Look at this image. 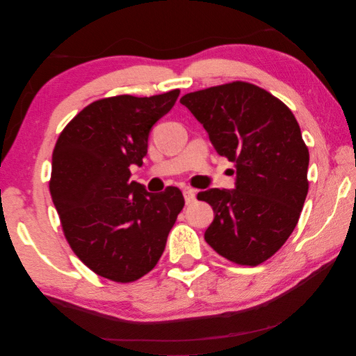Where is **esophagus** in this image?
I'll use <instances>...</instances> for the list:
<instances>
[{
    "mask_svg": "<svg viewBox=\"0 0 356 356\" xmlns=\"http://www.w3.org/2000/svg\"><path fill=\"white\" fill-rule=\"evenodd\" d=\"M183 194H184V200H186V204H192L195 202V194L197 192L194 191V189H191V188H186L184 191H183Z\"/></svg>",
    "mask_w": 356,
    "mask_h": 356,
    "instance_id": "esophagus-1",
    "label": "esophagus"
}]
</instances>
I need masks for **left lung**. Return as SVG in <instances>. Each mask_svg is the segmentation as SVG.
<instances>
[{
  "label": "left lung",
  "instance_id": "left-lung-1",
  "mask_svg": "<svg viewBox=\"0 0 356 356\" xmlns=\"http://www.w3.org/2000/svg\"><path fill=\"white\" fill-rule=\"evenodd\" d=\"M179 103L236 167L234 189L198 192L214 211L204 241L236 264L264 263L294 232L308 194L309 153L294 114L242 81L186 93Z\"/></svg>",
  "mask_w": 356,
  "mask_h": 356
}]
</instances>
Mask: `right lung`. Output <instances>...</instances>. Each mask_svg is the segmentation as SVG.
<instances>
[{"label": "right lung", "instance_id": "right-lung-1", "mask_svg": "<svg viewBox=\"0 0 356 356\" xmlns=\"http://www.w3.org/2000/svg\"><path fill=\"white\" fill-rule=\"evenodd\" d=\"M175 89L153 97L93 102L62 131L49 192L72 250L99 277L136 282L158 264L184 207L178 188L161 194L131 181L142 165L153 124L173 108Z\"/></svg>", "mask_w": 356, "mask_h": 356}]
</instances>
